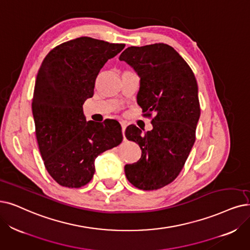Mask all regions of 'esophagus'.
<instances>
[{
    "instance_id": "1",
    "label": "esophagus",
    "mask_w": 250,
    "mask_h": 250,
    "mask_svg": "<svg viewBox=\"0 0 250 250\" xmlns=\"http://www.w3.org/2000/svg\"><path fill=\"white\" fill-rule=\"evenodd\" d=\"M121 127H122V134H123V138L125 139V129H126V124L124 122H121Z\"/></svg>"
}]
</instances>
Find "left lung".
<instances>
[{"mask_svg":"<svg viewBox=\"0 0 250 250\" xmlns=\"http://www.w3.org/2000/svg\"><path fill=\"white\" fill-rule=\"evenodd\" d=\"M119 59L141 78L137 104L153 125L144 135L135 125L126 128V138L138 144L142 157L125 165V174L135 188L154 191L177 177L195 143L200 117L197 81L185 59L167 44L128 47Z\"/></svg>","mask_w":250,"mask_h":250,"instance_id":"8db88e82","label":"left lung"}]
</instances>
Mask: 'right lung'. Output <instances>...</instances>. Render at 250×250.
I'll return each instance as SVG.
<instances>
[{"instance_id":"obj_1","label":"right lung","mask_w":250,"mask_h":250,"mask_svg":"<svg viewBox=\"0 0 250 250\" xmlns=\"http://www.w3.org/2000/svg\"><path fill=\"white\" fill-rule=\"evenodd\" d=\"M124 47L81 37L54 47L39 68L32 104L36 136L48 173L62 187L87 185L95 158L122 143L120 123L87 122L83 104L93 96L99 71Z\"/></svg>"}]
</instances>
